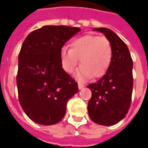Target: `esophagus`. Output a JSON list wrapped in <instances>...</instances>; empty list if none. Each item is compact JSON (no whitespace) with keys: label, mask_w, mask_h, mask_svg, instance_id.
Returning a JSON list of instances; mask_svg holds the SVG:
<instances>
[{"label":"esophagus","mask_w":148,"mask_h":148,"mask_svg":"<svg viewBox=\"0 0 148 148\" xmlns=\"http://www.w3.org/2000/svg\"><path fill=\"white\" fill-rule=\"evenodd\" d=\"M78 87H79V90H82V88L84 87V86H83L82 84H80V83H79V84H78Z\"/></svg>","instance_id":"1"}]
</instances>
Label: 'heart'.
Masks as SVG:
<instances>
[{
	"label": "heart",
	"mask_w": 148,
	"mask_h": 148,
	"mask_svg": "<svg viewBox=\"0 0 148 148\" xmlns=\"http://www.w3.org/2000/svg\"><path fill=\"white\" fill-rule=\"evenodd\" d=\"M112 47L105 37L87 35L71 42L70 49L63 47L60 51V61L67 73L75 70L79 59V69L75 74L79 80L103 75L112 61Z\"/></svg>",
	"instance_id": "1"
}]
</instances>
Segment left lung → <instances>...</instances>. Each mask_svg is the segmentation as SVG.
<instances>
[{"instance_id": "8db88e82", "label": "left lung", "mask_w": 148, "mask_h": 148, "mask_svg": "<svg viewBox=\"0 0 148 148\" xmlns=\"http://www.w3.org/2000/svg\"><path fill=\"white\" fill-rule=\"evenodd\" d=\"M110 42L113 51L110 66L103 77L88 86L92 97L88 103L90 119L97 124L113 126L127 115L133 92V60L127 45L112 30L94 28Z\"/></svg>"}]
</instances>
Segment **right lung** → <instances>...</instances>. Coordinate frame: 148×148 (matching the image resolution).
Returning <instances> with one entry per match:
<instances>
[{
	"label": "right lung",
	"instance_id": "add662e5",
	"mask_svg": "<svg viewBox=\"0 0 148 148\" xmlns=\"http://www.w3.org/2000/svg\"><path fill=\"white\" fill-rule=\"evenodd\" d=\"M79 27L45 25L25 38L18 56L17 86L23 110L38 124L60 122L78 83L62 67L60 51Z\"/></svg>",
	"mask_w": 148,
	"mask_h": 148
}]
</instances>
